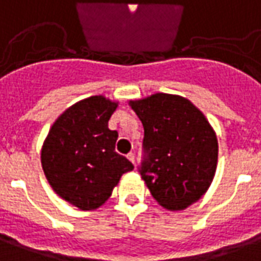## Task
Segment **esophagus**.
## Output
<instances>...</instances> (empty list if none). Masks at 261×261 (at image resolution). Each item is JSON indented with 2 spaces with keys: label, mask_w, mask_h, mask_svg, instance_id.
I'll list each match as a JSON object with an SVG mask.
<instances>
[{
  "label": "esophagus",
  "mask_w": 261,
  "mask_h": 261,
  "mask_svg": "<svg viewBox=\"0 0 261 261\" xmlns=\"http://www.w3.org/2000/svg\"><path fill=\"white\" fill-rule=\"evenodd\" d=\"M126 157H128V160L130 161V163H132V164H135V153H132V151H130V153H129Z\"/></svg>",
  "instance_id": "obj_1"
}]
</instances>
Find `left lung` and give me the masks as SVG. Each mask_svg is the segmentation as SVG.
Here are the masks:
<instances>
[{"label":"left lung","mask_w":261,"mask_h":261,"mask_svg":"<svg viewBox=\"0 0 261 261\" xmlns=\"http://www.w3.org/2000/svg\"><path fill=\"white\" fill-rule=\"evenodd\" d=\"M144 128L139 172L167 210H184L204 195L218 160L214 129L188 98L155 93L130 101Z\"/></svg>","instance_id":"obj_1"}]
</instances>
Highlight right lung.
Instances as JSON below:
<instances>
[{"label": "right lung", "instance_id": "obj_1", "mask_svg": "<svg viewBox=\"0 0 261 261\" xmlns=\"http://www.w3.org/2000/svg\"><path fill=\"white\" fill-rule=\"evenodd\" d=\"M118 102L104 96L81 100L57 118L41 149V167L57 195L81 210L108 200L125 172L133 170L115 151L118 132L108 121Z\"/></svg>", "mask_w": 261, "mask_h": 261}]
</instances>
